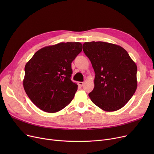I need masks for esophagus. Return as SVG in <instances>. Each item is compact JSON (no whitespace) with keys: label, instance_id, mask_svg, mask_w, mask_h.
Returning a JSON list of instances; mask_svg holds the SVG:
<instances>
[{"label":"esophagus","instance_id":"34e87169","mask_svg":"<svg viewBox=\"0 0 154 154\" xmlns=\"http://www.w3.org/2000/svg\"><path fill=\"white\" fill-rule=\"evenodd\" d=\"M78 84H79V85L80 87H83V85H84V83L82 82H79L78 83Z\"/></svg>","mask_w":154,"mask_h":154}]
</instances>
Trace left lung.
<instances>
[{"mask_svg":"<svg viewBox=\"0 0 154 154\" xmlns=\"http://www.w3.org/2000/svg\"><path fill=\"white\" fill-rule=\"evenodd\" d=\"M83 51L95 72L92 102L104 111L122 108L137 87L135 63L124 48L104 42H85Z\"/></svg>","mask_w":154,"mask_h":154,"instance_id":"left-lung-1","label":"left lung"}]
</instances>
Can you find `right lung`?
<instances>
[{
	"mask_svg": "<svg viewBox=\"0 0 154 154\" xmlns=\"http://www.w3.org/2000/svg\"><path fill=\"white\" fill-rule=\"evenodd\" d=\"M82 50L80 42H60L40 48L27 62L23 88L40 109L57 112L74 99L78 85L70 79L71 63Z\"/></svg>",
	"mask_w": 154,
	"mask_h": 154,
	"instance_id": "add662e5",
	"label": "right lung"
}]
</instances>
